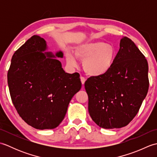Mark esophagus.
<instances>
[{"label": "esophagus", "instance_id": "obj_1", "mask_svg": "<svg viewBox=\"0 0 157 157\" xmlns=\"http://www.w3.org/2000/svg\"><path fill=\"white\" fill-rule=\"evenodd\" d=\"M80 79H81V82L82 85H84L85 84V82H86V79L85 78H84V77H81L80 78Z\"/></svg>", "mask_w": 157, "mask_h": 157}]
</instances>
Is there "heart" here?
<instances>
[{
    "instance_id": "obj_1",
    "label": "heart",
    "mask_w": 157,
    "mask_h": 157,
    "mask_svg": "<svg viewBox=\"0 0 157 157\" xmlns=\"http://www.w3.org/2000/svg\"><path fill=\"white\" fill-rule=\"evenodd\" d=\"M73 55L83 61V69L88 75L100 77L106 75L113 67L117 51L113 45L105 42H88L77 45ZM66 59L69 65H76V60L70 52L67 53Z\"/></svg>"
}]
</instances>
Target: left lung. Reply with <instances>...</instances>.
I'll return each mask as SVG.
<instances>
[{
  "instance_id": "obj_1",
  "label": "left lung",
  "mask_w": 157,
  "mask_h": 157,
  "mask_svg": "<svg viewBox=\"0 0 157 157\" xmlns=\"http://www.w3.org/2000/svg\"><path fill=\"white\" fill-rule=\"evenodd\" d=\"M113 67L106 75L85 82L88 112L104 129L121 128L137 114L148 90L147 60L131 39L120 40Z\"/></svg>"
}]
</instances>
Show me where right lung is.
<instances>
[{
    "label": "right lung",
    "mask_w": 157,
    "mask_h": 157,
    "mask_svg": "<svg viewBox=\"0 0 157 157\" xmlns=\"http://www.w3.org/2000/svg\"><path fill=\"white\" fill-rule=\"evenodd\" d=\"M46 42L34 35L12 56L7 74L12 102L24 121L38 129H54L64 119L82 83L78 73H65L59 51L46 52Z\"/></svg>",
    "instance_id": "right-lung-1"
}]
</instances>
